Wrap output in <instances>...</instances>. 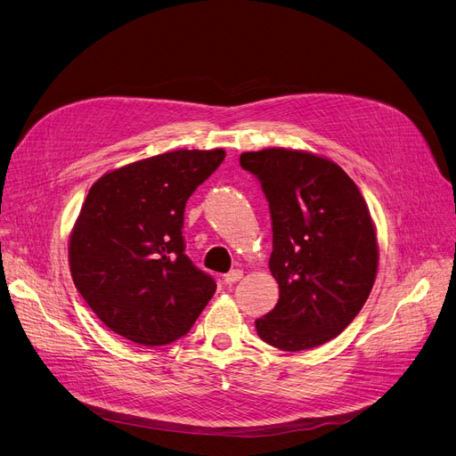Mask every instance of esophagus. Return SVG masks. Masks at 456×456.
I'll list each match as a JSON object with an SVG mask.
<instances>
[{
    "label": "esophagus",
    "mask_w": 456,
    "mask_h": 456,
    "mask_svg": "<svg viewBox=\"0 0 456 456\" xmlns=\"http://www.w3.org/2000/svg\"><path fill=\"white\" fill-rule=\"evenodd\" d=\"M241 277H244V271H241V269H232V271L227 273V275H224V281H225V284H234Z\"/></svg>",
    "instance_id": "34e87169"
}]
</instances>
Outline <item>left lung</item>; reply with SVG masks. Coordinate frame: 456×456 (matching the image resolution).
<instances>
[{"label": "left lung", "mask_w": 456, "mask_h": 456, "mask_svg": "<svg viewBox=\"0 0 456 456\" xmlns=\"http://www.w3.org/2000/svg\"><path fill=\"white\" fill-rule=\"evenodd\" d=\"M269 201V271L281 295L256 319L262 341L284 352L338 338L365 305L379 262L376 225L350 175L306 150L265 148L240 156Z\"/></svg>", "instance_id": "1"}]
</instances>
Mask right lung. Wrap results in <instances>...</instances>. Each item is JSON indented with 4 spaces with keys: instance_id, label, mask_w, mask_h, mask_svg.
<instances>
[{
    "instance_id": "1",
    "label": "right lung",
    "mask_w": 456,
    "mask_h": 456,
    "mask_svg": "<svg viewBox=\"0 0 456 456\" xmlns=\"http://www.w3.org/2000/svg\"><path fill=\"white\" fill-rule=\"evenodd\" d=\"M224 148L174 150L110 170L91 185L69 234L75 288L118 336L168 345L192 328L216 282L185 255V203Z\"/></svg>"
}]
</instances>
